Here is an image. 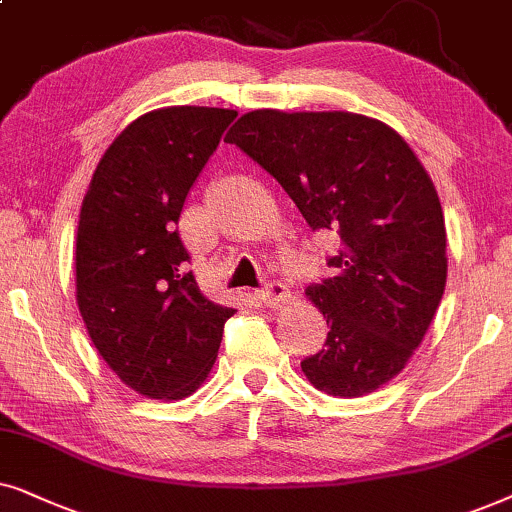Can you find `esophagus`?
I'll return each mask as SVG.
<instances>
[{
	"label": "esophagus",
	"mask_w": 512,
	"mask_h": 512,
	"mask_svg": "<svg viewBox=\"0 0 512 512\" xmlns=\"http://www.w3.org/2000/svg\"><path fill=\"white\" fill-rule=\"evenodd\" d=\"M255 297L260 299V302H262L264 306H269V309H276V306L288 304L292 295H290V290L285 288V285H281V283H271V285H267V288L257 290Z\"/></svg>",
	"instance_id": "obj_1"
}]
</instances>
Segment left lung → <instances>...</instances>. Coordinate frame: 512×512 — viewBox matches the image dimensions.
<instances>
[{
    "instance_id": "8db88e82",
    "label": "left lung",
    "mask_w": 512,
    "mask_h": 512,
    "mask_svg": "<svg viewBox=\"0 0 512 512\" xmlns=\"http://www.w3.org/2000/svg\"><path fill=\"white\" fill-rule=\"evenodd\" d=\"M274 175L311 229L335 231L337 276L306 297L330 323L302 360L318 391L358 398L398 377L447 283V231L433 180L384 121L353 112L243 114L224 138Z\"/></svg>"
}]
</instances>
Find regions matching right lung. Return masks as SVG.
Segmentation results:
<instances>
[{
  "label": "right lung",
  "instance_id": "right-lung-1",
  "mask_svg": "<svg viewBox=\"0 0 512 512\" xmlns=\"http://www.w3.org/2000/svg\"><path fill=\"white\" fill-rule=\"evenodd\" d=\"M236 114L194 105L142 114L102 154L81 203L79 313L109 370L145 398L192 395L234 316L187 271L177 220Z\"/></svg>",
  "mask_w": 512,
  "mask_h": 512
}]
</instances>
